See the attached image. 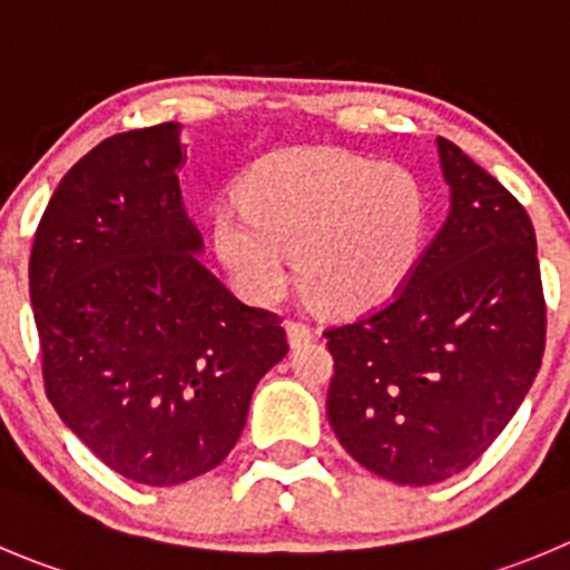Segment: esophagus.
Listing matches in <instances>:
<instances>
[{"label": "esophagus", "mask_w": 570, "mask_h": 570, "mask_svg": "<svg viewBox=\"0 0 570 570\" xmlns=\"http://www.w3.org/2000/svg\"><path fill=\"white\" fill-rule=\"evenodd\" d=\"M313 338V330L305 322H288V341L291 346H302Z\"/></svg>", "instance_id": "obj_1"}]
</instances>
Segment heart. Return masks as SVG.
<instances>
[{"mask_svg": "<svg viewBox=\"0 0 570 570\" xmlns=\"http://www.w3.org/2000/svg\"><path fill=\"white\" fill-rule=\"evenodd\" d=\"M240 200L215 209L213 240L237 285L259 302L285 294L296 254L313 305L370 311L403 288L425 237V195L403 165L335 148L263 161Z\"/></svg>", "mask_w": 570, "mask_h": 570, "instance_id": "1", "label": "heart"}]
</instances>
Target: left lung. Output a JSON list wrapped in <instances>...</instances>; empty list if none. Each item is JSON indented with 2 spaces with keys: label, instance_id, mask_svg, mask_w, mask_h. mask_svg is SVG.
<instances>
[{
  "label": "left lung",
  "instance_id": "8db88e82",
  "mask_svg": "<svg viewBox=\"0 0 570 570\" xmlns=\"http://www.w3.org/2000/svg\"><path fill=\"white\" fill-rule=\"evenodd\" d=\"M451 213L403 288L324 333L327 416L344 451L394 484L462 473L538 377L546 302L534 226L518 198L436 137Z\"/></svg>",
  "mask_w": 570,
  "mask_h": 570
}]
</instances>
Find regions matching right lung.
<instances>
[{"mask_svg":"<svg viewBox=\"0 0 570 570\" xmlns=\"http://www.w3.org/2000/svg\"><path fill=\"white\" fill-rule=\"evenodd\" d=\"M181 165L178 122L108 137L61 178L30 254L47 397L102 464L148 487L218 468L288 355L279 316L200 263Z\"/></svg>","mask_w":570,"mask_h":570,"instance_id":"add662e5","label":"right lung"}]
</instances>
